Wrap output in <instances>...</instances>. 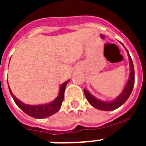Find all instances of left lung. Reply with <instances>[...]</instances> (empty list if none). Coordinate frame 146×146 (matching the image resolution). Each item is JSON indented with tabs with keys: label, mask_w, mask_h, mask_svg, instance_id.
<instances>
[{
	"label": "left lung",
	"mask_w": 146,
	"mask_h": 146,
	"mask_svg": "<svg viewBox=\"0 0 146 146\" xmlns=\"http://www.w3.org/2000/svg\"><path fill=\"white\" fill-rule=\"evenodd\" d=\"M127 50V49H126ZM128 53V56H129V66H130V73H129V79L127 81V84L125 86V88L123 89V92L120 93V95L117 98H116L115 99L113 100L112 102H104L102 100H99L94 97L90 92H88V90L84 89V93L86 99L89 102V104H91L92 106L96 108V109L101 110V111H113L115 109L118 108L122 104H123L125 102H127L128 98L129 97L130 94H131L133 89L134 82H135V73H134V67L133 64V60L132 58L129 55L128 50H127Z\"/></svg>",
	"instance_id": "obj_1"
}]
</instances>
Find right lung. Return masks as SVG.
Returning <instances> with one entry per match:
<instances>
[{
	"label": "right lung",
	"mask_w": 146,
	"mask_h": 146,
	"mask_svg": "<svg viewBox=\"0 0 146 146\" xmlns=\"http://www.w3.org/2000/svg\"><path fill=\"white\" fill-rule=\"evenodd\" d=\"M68 81L69 80H67L66 82H64L60 86V92L58 96L53 102L45 104L29 105V104H24L23 102L17 99V98L13 96V94L12 93V92L10 90V87H9V90H10V92L11 94V96H12L13 101L22 111H24L26 114H28L29 116H30L32 117L36 118V119H43V118L48 117L54 114L60 110L63 100H64L65 88H66Z\"/></svg>",
	"instance_id": "right-lung-1"
}]
</instances>
